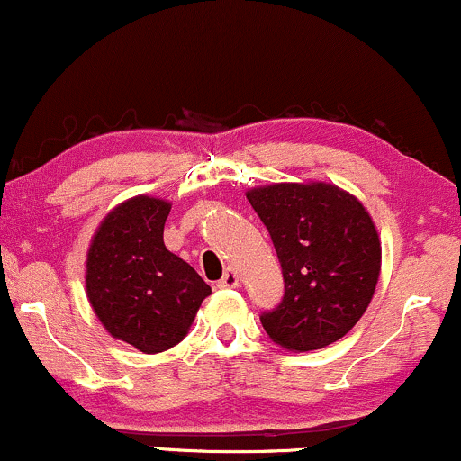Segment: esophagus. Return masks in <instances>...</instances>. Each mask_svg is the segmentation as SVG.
I'll use <instances>...</instances> for the list:
<instances>
[{
    "label": "esophagus",
    "mask_w": 461,
    "mask_h": 461,
    "mask_svg": "<svg viewBox=\"0 0 461 461\" xmlns=\"http://www.w3.org/2000/svg\"><path fill=\"white\" fill-rule=\"evenodd\" d=\"M216 285H219V288H236V285H238V273L234 271V268H227L225 275L219 279V284H216Z\"/></svg>",
    "instance_id": "1"
}]
</instances>
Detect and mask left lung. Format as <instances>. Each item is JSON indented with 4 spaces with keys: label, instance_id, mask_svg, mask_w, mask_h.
Masks as SVG:
<instances>
[{
    "label": "left lung",
    "instance_id": "1",
    "mask_svg": "<svg viewBox=\"0 0 461 461\" xmlns=\"http://www.w3.org/2000/svg\"><path fill=\"white\" fill-rule=\"evenodd\" d=\"M277 251L284 299L264 312L275 345L314 351L333 345L366 312L382 240L362 201L330 182H282L247 190Z\"/></svg>",
    "mask_w": 461,
    "mask_h": 461
}]
</instances>
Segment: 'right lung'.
Wrapping results in <instances>:
<instances>
[{
	"instance_id": "obj_1",
	"label": "right lung",
	"mask_w": 461,
	"mask_h": 461,
	"mask_svg": "<svg viewBox=\"0 0 461 461\" xmlns=\"http://www.w3.org/2000/svg\"><path fill=\"white\" fill-rule=\"evenodd\" d=\"M171 201L139 194L104 216L86 251V297L114 340L162 353L186 336L212 288L164 247Z\"/></svg>"
}]
</instances>
